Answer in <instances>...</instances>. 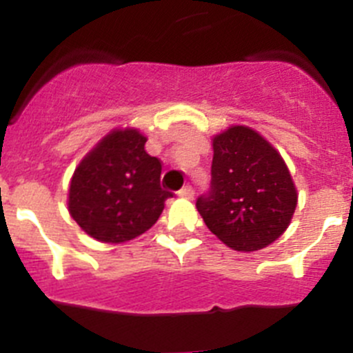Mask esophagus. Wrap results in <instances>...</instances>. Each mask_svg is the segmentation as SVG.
Returning <instances> with one entry per match:
<instances>
[{"label":"esophagus","mask_w":353,"mask_h":353,"mask_svg":"<svg viewBox=\"0 0 353 353\" xmlns=\"http://www.w3.org/2000/svg\"><path fill=\"white\" fill-rule=\"evenodd\" d=\"M179 196H180V198H187V199H190V198H192V196H194L192 187H190V185L182 187V189L179 190Z\"/></svg>","instance_id":"1"}]
</instances>
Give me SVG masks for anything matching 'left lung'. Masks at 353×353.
Wrapping results in <instances>:
<instances>
[{"label": "left lung", "mask_w": 353, "mask_h": 353, "mask_svg": "<svg viewBox=\"0 0 353 353\" xmlns=\"http://www.w3.org/2000/svg\"><path fill=\"white\" fill-rule=\"evenodd\" d=\"M296 205L289 168L259 132L232 125L213 138L212 182L196 208L219 240L243 252L268 247L289 228Z\"/></svg>", "instance_id": "obj_1"}]
</instances>
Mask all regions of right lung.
<instances>
[{
    "label": "right lung",
    "instance_id": "obj_1",
    "mask_svg": "<svg viewBox=\"0 0 353 353\" xmlns=\"http://www.w3.org/2000/svg\"><path fill=\"white\" fill-rule=\"evenodd\" d=\"M138 129H115L82 159L68 210L94 240L124 243L157 222L173 194L161 187V161L145 152Z\"/></svg>",
    "mask_w": 353,
    "mask_h": 353
}]
</instances>
